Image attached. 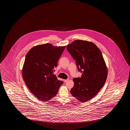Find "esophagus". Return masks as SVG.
<instances>
[{"label":"esophagus","mask_w":130,"mask_h":130,"mask_svg":"<svg viewBox=\"0 0 130 130\" xmlns=\"http://www.w3.org/2000/svg\"><path fill=\"white\" fill-rule=\"evenodd\" d=\"M68 80H69V79H66V80H64V82H65V83H66V82H67Z\"/></svg>","instance_id":"esophagus-1"}]
</instances>
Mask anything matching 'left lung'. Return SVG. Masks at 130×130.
<instances>
[{
    "label": "left lung",
    "mask_w": 130,
    "mask_h": 130,
    "mask_svg": "<svg viewBox=\"0 0 130 130\" xmlns=\"http://www.w3.org/2000/svg\"><path fill=\"white\" fill-rule=\"evenodd\" d=\"M67 49L76 61L81 77L74 78V85L71 90L72 96L79 101L91 99L104 85L107 68L102 52L94 43L76 40L68 44Z\"/></svg>",
    "instance_id": "left-lung-1"
}]
</instances>
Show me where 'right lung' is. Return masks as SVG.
<instances>
[{
	"label": "right lung",
	"instance_id": "right-lung-1",
	"mask_svg": "<svg viewBox=\"0 0 130 130\" xmlns=\"http://www.w3.org/2000/svg\"><path fill=\"white\" fill-rule=\"evenodd\" d=\"M65 47L51 43L38 45L26 56L23 77L30 92L40 101L45 102L53 98L63 83L53 72Z\"/></svg>",
	"mask_w": 130,
	"mask_h": 130
}]
</instances>
